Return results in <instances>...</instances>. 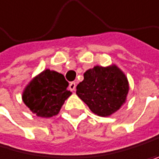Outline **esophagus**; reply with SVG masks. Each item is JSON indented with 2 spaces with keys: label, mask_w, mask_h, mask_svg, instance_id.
Returning a JSON list of instances; mask_svg holds the SVG:
<instances>
[{
  "label": "esophagus",
  "mask_w": 159,
  "mask_h": 159,
  "mask_svg": "<svg viewBox=\"0 0 159 159\" xmlns=\"http://www.w3.org/2000/svg\"><path fill=\"white\" fill-rule=\"evenodd\" d=\"M75 86H76V84L75 83V81H72V83H70V84H69V89L72 91H75Z\"/></svg>",
  "instance_id": "obj_1"
}]
</instances>
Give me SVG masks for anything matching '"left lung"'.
I'll list each match as a JSON object with an SVG mask.
<instances>
[{"mask_svg": "<svg viewBox=\"0 0 159 159\" xmlns=\"http://www.w3.org/2000/svg\"><path fill=\"white\" fill-rule=\"evenodd\" d=\"M129 83L125 74L115 65L95 66L84 74L76 86V94L91 111L101 117L115 113L126 102Z\"/></svg>", "mask_w": 159, "mask_h": 159, "instance_id": "1", "label": "left lung"}]
</instances>
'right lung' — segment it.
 <instances>
[{
  "label": "right lung",
  "mask_w": 159,
  "mask_h": 159,
  "mask_svg": "<svg viewBox=\"0 0 159 159\" xmlns=\"http://www.w3.org/2000/svg\"><path fill=\"white\" fill-rule=\"evenodd\" d=\"M62 74L45 70L30 81L22 93V100L38 117L49 118L59 113L65 100L72 94Z\"/></svg>",
  "instance_id": "right-lung-1"
}]
</instances>
